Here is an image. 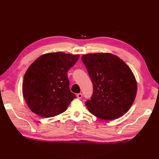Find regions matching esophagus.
Listing matches in <instances>:
<instances>
[{
	"mask_svg": "<svg viewBox=\"0 0 159 159\" xmlns=\"http://www.w3.org/2000/svg\"><path fill=\"white\" fill-rule=\"evenodd\" d=\"M77 97L78 98H81L82 97V94L80 93H78V94H77Z\"/></svg>",
	"mask_w": 159,
	"mask_h": 159,
	"instance_id": "esophagus-1",
	"label": "esophagus"
}]
</instances>
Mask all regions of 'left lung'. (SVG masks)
Segmentation results:
<instances>
[{
    "label": "left lung",
    "mask_w": 159,
    "mask_h": 159,
    "mask_svg": "<svg viewBox=\"0 0 159 159\" xmlns=\"http://www.w3.org/2000/svg\"><path fill=\"white\" fill-rule=\"evenodd\" d=\"M82 61L93 84V93L85 104L89 112L103 120H114L126 113L137 94L135 77L129 66L111 53L82 55Z\"/></svg>",
    "instance_id": "1"
}]
</instances>
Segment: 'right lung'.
Wrapping results in <instances>:
<instances>
[{
    "instance_id": "1",
    "label": "right lung",
    "mask_w": 159,
    "mask_h": 159,
    "mask_svg": "<svg viewBox=\"0 0 159 159\" xmlns=\"http://www.w3.org/2000/svg\"><path fill=\"white\" fill-rule=\"evenodd\" d=\"M79 55L48 53L33 62L24 75L22 93L31 111L42 117L64 112L76 97L70 91L68 70Z\"/></svg>"
}]
</instances>
